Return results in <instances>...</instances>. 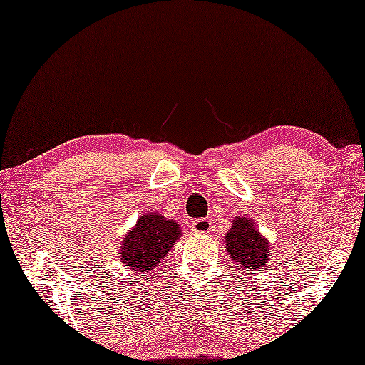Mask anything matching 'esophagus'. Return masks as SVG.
<instances>
[{"label":"esophagus","mask_w":365,"mask_h":365,"mask_svg":"<svg viewBox=\"0 0 365 365\" xmlns=\"http://www.w3.org/2000/svg\"><path fill=\"white\" fill-rule=\"evenodd\" d=\"M190 228H192L195 235H207V232H210L212 230V222L208 218H199L192 222Z\"/></svg>","instance_id":"34e87169"}]
</instances>
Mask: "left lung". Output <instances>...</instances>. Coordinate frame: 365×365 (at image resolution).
<instances>
[{
    "label": "left lung",
    "instance_id": "1",
    "mask_svg": "<svg viewBox=\"0 0 365 365\" xmlns=\"http://www.w3.org/2000/svg\"><path fill=\"white\" fill-rule=\"evenodd\" d=\"M225 246L232 264L246 273L262 272L270 264V242L246 215L232 218L231 228L225 236Z\"/></svg>",
    "mask_w": 365,
    "mask_h": 365
}]
</instances>
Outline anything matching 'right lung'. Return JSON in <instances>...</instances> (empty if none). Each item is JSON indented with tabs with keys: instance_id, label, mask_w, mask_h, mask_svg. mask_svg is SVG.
Segmentation results:
<instances>
[{
	"instance_id": "obj_1",
	"label": "right lung",
	"mask_w": 365,
	"mask_h": 365,
	"mask_svg": "<svg viewBox=\"0 0 365 365\" xmlns=\"http://www.w3.org/2000/svg\"><path fill=\"white\" fill-rule=\"evenodd\" d=\"M182 230L175 220L161 217V213H145L124 235L118 259L133 277H145L161 265V260L181 237Z\"/></svg>"
}]
</instances>
